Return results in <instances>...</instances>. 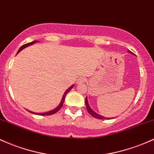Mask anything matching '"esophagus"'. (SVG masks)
<instances>
[{"mask_svg":"<svg viewBox=\"0 0 154 154\" xmlns=\"http://www.w3.org/2000/svg\"><path fill=\"white\" fill-rule=\"evenodd\" d=\"M84 82H85V79H84V77H81L80 79H78V81H77V82H78V83Z\"/></svg>","mask_w":154,"mask_h":154,"instance_id":"1","label":"esophagus"}]
</instances>
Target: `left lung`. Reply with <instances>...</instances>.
I'll return each instance as SVG.
<instances>
[{
	"label": "left lung",
	"mask_w": 154,
	"mask_h": 154,
	"mask_svg": "<svg viewBox=\"0 0 154 154\" xmlns=\"http://www.w3.org/2000/svg\"><path fill=\"white\" fill-rule=\"evenodd\" d=\"M128 51L129 53H132V52H131V51H129V50H128ZM85 103H86V110H87L88 113H89L91 116H92L93 117H94V118L98 119H110V118H105V117L102 116L97 114V113H96L95 112L93 111V110L91 109L90 107H89V103H88L87 97H86V99H85ZM111 119H113V118H111Z\"/></svg>",
	"instance_id": "left-lung-1"
}]
</instances>
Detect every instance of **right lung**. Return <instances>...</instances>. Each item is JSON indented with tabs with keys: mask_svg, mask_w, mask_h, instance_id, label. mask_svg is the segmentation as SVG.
Wrapping results in <instances>:
<instances>
[{
	"mask_svg": "<svg viewBox=\"0 0 154 154\" xmlns=\"http://www.w3.org/2000/svg\"><path fill=\"white\" fill-rule=\"evenodd\" d=\"M36 42H37V41H32V42H30V43H28V44H26L22 45V46H21V47L20 48V49L18 50V51H17V54H18V53L20 52V51H22V50L23 49H25V48L27 47V46H30V45H32V44H35V43H36ZM72 87H73V85H72L71 86H70V87H69L68 89H67L66 91H65V92L64 93V95H63V99H62V100H61V103H60V104L58 105L57 108H55V109L52 110H51V111L46 112V113H33V112H31V111H30V112H31V113H35V114H37V115H41V116H49V115H52V114H54V113H57V112L59 111V110H60V109H61L62 107H63V103H64V101H65V96H66V94H68V93L69 92V91H70V90H71V89H72ZM28 111H30V110H28Z\"/></svg>",
	"mask_w": 154,
	"mask_h": 154,
	"instance_id": "1",
	"label": "right lung"
}]
</instances>
